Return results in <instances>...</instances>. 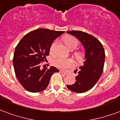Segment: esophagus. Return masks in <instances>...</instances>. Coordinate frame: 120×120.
<instances>
[{"instance_id": "obj_1", "label": "esophagus", "mask_w": 120, "mask_h": 120, "mask_svg": "<svg viewBox=\"0 0 120 120\" xmlns=\"http://www.w3.org/2000/svg\"><path fill=\"white\" fill-rule=\"evenodd\" d=\"M59 72H60V73L62 74L63 75H68V73H66V72H64L63 71H60Z\"/></svg>"}]
</instances>
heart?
<instances>
[{"label": "heart", "instance_id": "obj_1", "mask_svg": "<svg viewBox=\"0 0 120 120\" xmlns=\"http://www.w3.org/2000/svg\"><path fill=\"white\" fill-rule=\"evenodd\" d=\"M62 40L64 42V43L65 44L66 47L70 50L75 49L76 47H77L79 44L78 40L76 38L71 36H65L62 38ZM56 45V41H54L52 43L50 48V54L51 55H54L55 54ZM73 56L76 59V61L79 63L82 62L84 59V54L82 52L77 51L74 52ZM52 64L56 68H58L61 70H65V69L73 66V62L71 59H64V58H62V57H57L53 60Z\"/></svg>", "mask_w": 120, "mask_h": 120}]
</instances>
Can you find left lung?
I'll return each mask as SVG.
<instances>
[{"mask_svg":"<svg viewBox=\"0 0 120 120\" xmlns=\"http://www.w3.org/2000/svg\"><path fill=\"white\" fill-rule=\"evenodd\" d=\"M66 32L73 35L82 43L85 49L86 59L84 65L79 68L75 84L66 86L73 92L85 93L93 88L102 75L105 56V50L99 40L92 35L78 30Z\"/></svg>","mask_w":120,"mask_h":120,"instance_id":"1","label":"left lung"}]
</instances>
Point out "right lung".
Here are the masks:
<instances>
[{
  "label": "right lung",
  "mask_w": 120,
  "mask_h": 120,
  "mask_svg": "<svg viewBox=\"0 0 120 120\" xmlns=\"http://www.w3.org/2000/svg\"><path fill=\"white\" fill-rule=\"evenodd\" d=\"M64 31L38 29L25 35L14 52V70L16 78L25 90L40 92L49 85L52 75L59 72L56 67L41 69L42 62L49 55L52 42Z\"/></svg>",
  "instance_id": "obj_1"
}]
</instances>
